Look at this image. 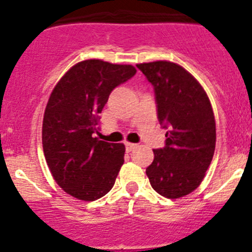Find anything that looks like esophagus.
I'll use <instances>...</instances> for the list:
<instances>
[{
    "instance_id": "1",
    "label": "esophagus",
    "mask_w": 252,
    "mask_h": 252,
    "mask_svg": "<svg viewBox=\"0 0 252 252\" xmlns=\"http://www.w3.org/2000/svg\"><path fill=\"white\" fill-rule=\"evenodd\" d=\"M125 146H126V150L132 151L133 149L137 148V144H132V142H125Z\"/></svg>"
}]
</instances>
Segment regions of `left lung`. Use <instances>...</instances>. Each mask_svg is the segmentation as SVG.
I'll return each mask as SVG.
<instances>
[{
	"instance_id": "obj_1",
	"label": "left lung",
	"mask_w": 252,
	"mask_h": 252,
	"mask_svg": "<svg viewBox=\"0 0 252 252\" xmlns=\"http://www.w3.org/2000/svg\"><path fill=\"white\" fill-rule=\"evenodd\" d=\"M154 86L158 119L168 128L165 146L146 168L151 187L170 199L202 183L216 148V121L208 95L183 66L166 60L137 64Z\"/></svg>"
}]
</instances>
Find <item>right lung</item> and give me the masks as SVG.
I'll return each instance as SVG.
<instances>
[{
	"mask_svg": "<svg viewBox=\"0 0 252 252\" xmlns=\"http://www.w3.org/2000/svg\"><path fill=\"white\" fill-rule=\"evenodd\" d=\"M136 69L99 59L79 62L60 78L46 103L43 149L58 186L81 201H95L112 189L124 164L125 145L93 137L99 113L116 87Z\"/></svg>",
	"mask_w": 252,
	"mask_h": 252,
	"instance_id": "1",
	"label": "right lung"
}]
</instances>
